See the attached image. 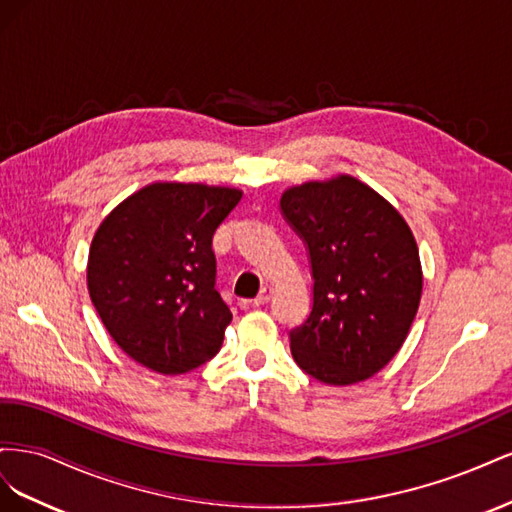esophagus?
Returning a JSON list of instances; mask_svg holds the SVG:
<instances>
[{
    "instance_id": "esophagus-1",
    "label": "esophagus",
    "mask_w": 512,
    "mask_h": 512,
    "mask_svg": "<svg viewBox=\"0 0 512 512\" xmlns=\"http://www.w3.org/2000/svg\"><path fill=\"white\" fill-rule=\"evenodd\" d=\"M271 297H273V288L271 286H262L260 292H258V297L254 299V305H265V303L271 301Z\"/></svg>"
}]
</instances>
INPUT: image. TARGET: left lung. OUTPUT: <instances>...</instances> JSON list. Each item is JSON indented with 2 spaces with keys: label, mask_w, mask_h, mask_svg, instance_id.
Wrapping results in <instances>:
<instances>
[{
  "label": "left lung",
  "mask_w": 512,
  "mask_h": 512,
  "mask_svg": "<svg viewBox=\"0 0 512 512\" xmlns=\"http://www.w3.org/2000/svg\"><path fill=\"white\" fill-rule=\"evenodd\" d=\"M286 222L309 252L314 305L290 331L297 365L348 386L367 380L406 342L423 292L414 235L399 211L350 175L282 194Z\"/></svg>",
  "instance_id": "left-lung-1"
}]
</instances>
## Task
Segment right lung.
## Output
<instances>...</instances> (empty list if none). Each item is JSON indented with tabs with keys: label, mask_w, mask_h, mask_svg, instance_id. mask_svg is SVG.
<instances>
[{
	"label": "right lung",
	"mask_w": 512,
	"mask_h": 512,
	"mask_svg": "<svg viewBox=\"0 0 512 512\" xmlns=\"http://www.w3.org/2000/svg\"><path fill=\"white\" fill-rule=\"evenodd\" d=\"M241 196L222 185L160 181L102 220L89 247V297L136 363L175 376L220 352L232 314L215 290L211 241Z\"/></svg>",
	"instance_id": "obj_1"
}]
</instances>
